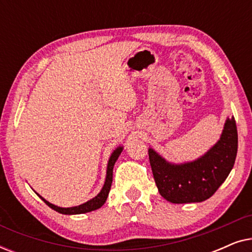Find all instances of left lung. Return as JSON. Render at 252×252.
Listing matches in <instances>:
<instances>
[{"label":"left lung","mask_w":252,"mask_h":252,"mask_svg":"<svg viewBox=\"0 0 252 252\" xmlns=\"http://www.w3.org/2000/svg\"><path fill=\"white\" fill-rule=\"evenodd\" d=\"M158 191L166 201L175 204L198 203L211 197L235 163L237 129L234 117L227 119L220 140L194 161L171 164L154 149L148 150Z\"/></svg>","instance_id":"obj_1"}]
</instances>
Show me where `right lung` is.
Masks as SVG:
<instances>
[{
    "mask_svg": "<svg viewBox=\"0 0 252 252\" xmlns=\"http://www.w3.org/2000/svg\"><path fill=\"white\" fill-rule=\"evenodd\" d=\"M122 151H123V147H118L111 154V157H110V159L108 161V168H106V178H105L104 186H103L102 190L98 192V195L95 196L94 198H92L91 201L86 202L81 205L72 206V208H60V206H56L46 201V199L41 197L39 194H37V196H39V197L42 199V201L46 203L49 208L55 210V211L62 213V215H80V213H87V212H91V211H94V210L99 209L103 204H104L106 198H108L110 188H111V184H112L113 166H115V163L117 161V159H118L119 155L122 154Z\"/></svg>",
    "mask_w": 252,
    "mask_h": 252,
    "instance_id": "right-lung-1",
    "label": "right lung"
}]
</instances>
